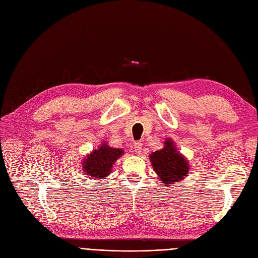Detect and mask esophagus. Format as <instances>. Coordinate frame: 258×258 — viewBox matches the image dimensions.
Returning a JSON list of instances; mask_svg holds the SVG:
<instances>
[{
  "label": "esophagus",
  "instance_id": "esophagus-1",
  "mask_svg": "<svg viewBox=\"0 0 258 258\" xmlns=\"http://www.w3.org/2000/svg\"><path fill=\"white\" fill-rule=\"evenodd\" d=\"M133 150L136 154H140L142 152V144L140 142H136L135 144H134Z\"/></svg>",
  "mask_w": 258,
  "mask_h": 258
}]
</instances>
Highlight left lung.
I'll use <instances>...</instances> for the list:
<instances>
[{
    "label": "left lung",
    "instance_id": "left-lung-1",
    "mask_svg": "<svg viewBox=\"0 0 258 258\" xmlns=\"http://www.w3.org/2000/svg\"><path fill=\"white\" fill-rule=\"evenodd\" d=\"M154 171L158 175L164 185L183 180L187 176L189 165L185 157L176 150L174 141L167 138L164 148L150 155Z\"/></svg>",
    "mask_w": 258,
    "mask_h": 258
}]
</instances>
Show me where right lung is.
<instances>
[{
  "label": "right lung",
  "mask_w": 258,
  "mask_h": 258,
  "mask_svg": "<svg viewBox=\"0 0 258 258\" xmlns=\"http://www.w3.org/2000/svg\"><path fill=\"white\" fill-rule=\"evenodd\" d=\"M124 154L121 149L111 148L103 142L99 149L94 150L83 160L82 167L85 174L96 179H104L110 174V170L118 158Z\"/></svg>",
  "instance_id": "1"
}]
</instances>
